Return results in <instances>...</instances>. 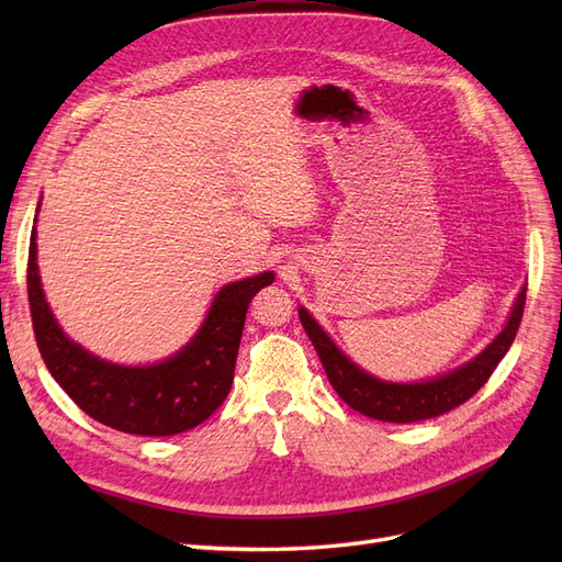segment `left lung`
I'll use <instances>...</instances> for the list:
<instances>
[{
	"label": "left lung",
	"instance_id": "left-lung-1",
	"mask_svg": "<svg viewBox=\"0 0 562 562\" xmlns=\"http://www.w3.org/2000/svg\"><path fill=\"white\" fill-rule=\"evenodd\" d=\"M525 293L527 283L520 288L504 328L483 351L462 366L419 382H391L372 375L335 345V339L323 330L321 323L307 310L297 307V314L339 398L366 417L411 424L452 411V407L469 401L490 380L508 347L514 345L522 318Z\"/></svg>",
	"mask_w": 562,
	"mask_h": 562
}]
</instances>
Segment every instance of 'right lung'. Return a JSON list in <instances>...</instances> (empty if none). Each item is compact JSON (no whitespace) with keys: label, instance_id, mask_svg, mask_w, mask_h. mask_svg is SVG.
Wrapping results in <instances>:
<instances>
[{"label":"right lung","instance_id":"right-lung-1","mask_svg":"<svg viewBox=\"0 0 562 562\" xmlns=\"http://www.w3.org/2000/svg\"><path fill=\"white\" fill-rule=\"evenodd\" d=\"M37 201L30 234L27 297L42 359L83 413L116 431L176 436L206 422L227 398L248 304L274 271L232 281L215 293L190 342L161 361L126 366L100 359L67 335L48 307L37 265Z\"/></svg>","mask_w":562,"mask_h":562}]
</instances>
